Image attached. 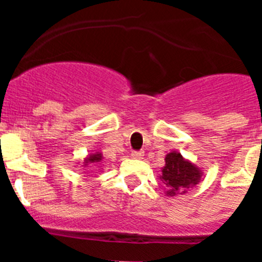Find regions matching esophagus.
Instances as JSON below:
<instances>
[{
  "mask_svg": "<svg viewBox=\"0 0 262 262\" xmlns=\"http://www.w3.org/2000/svg\"><path fill=\"white\" fill-rule=\"evenodd\" d=\"M131 156H133V159L142 160L143 157H144V152H143V151H134L133 154H131Z\"/></svg>",
  "mask_w": 262,
  "mask_h": 262,
  "instance_id": "34e87169",
  "label": "esophagus"
}]
</instances>
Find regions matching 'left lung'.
Here are the masks:
<instances>
[{"mask_svg":"<svg viewBox=\"0 0 262 262\" xmlns=\"http://www.w3.org/2000/svg\"><path fill=\"white\" fill-rule=\"evenodd\" d=\"M202 174L201 168L184 159L180 152L173 151L165 156V166L161 169L160 180L165 185L166 195L174 196L195 186Z\"/></svg>","mask_w":262,"mask_h":262,"instance_id":"8db88e82","label":"left lung"}]
</instances>
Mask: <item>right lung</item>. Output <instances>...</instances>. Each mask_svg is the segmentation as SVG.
I'll return each instance as SVG.
<instances>
[{"label": "right lung", "instance_id": "right-lung-1", "mask_svg": "<svg viewBox=\"0 0 262 262\" xmlns=\"http://www.w3.org/2000/svg\"><path fill=\"white\" fill-rule=\"evenodd\" d=\"M102 154L101 152H94V154H89L84 159V165L82 166H89L90 164H96V163H101L102 161Z\"/></svg>", "mask_w": 262, "mask_h": 262}]
</instances>
